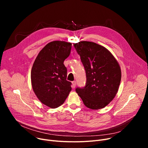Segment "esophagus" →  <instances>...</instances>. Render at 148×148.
Returning a JSON list of instances; mask_svg holds the SVG:
<instances>
[{
  "label": "esophagus",
  "mask_w": 148,
  "mask_h": 148,
  "mask_svg": "<svg viewBox=\"0 0 148 148\" xmlns=\"http://www.w3.org/2000/svg\"><path fill=\"white\" fill-rule=\"evenodd\" d=\"M75 86H76V82H75V81L72 82V88H75Z\"/></svg>",
  "instance_id": "obj_1"
}]
</instances>
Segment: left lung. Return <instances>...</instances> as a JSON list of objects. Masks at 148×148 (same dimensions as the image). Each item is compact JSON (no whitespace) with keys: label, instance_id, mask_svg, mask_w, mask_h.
<instances>
[{"label":"left lung","instance_id":"obj_1","mask_svg":"<svg viewBox=\"0 0 148 148\" xmlns=\"http://www.w3.org/2000/svg\"><path fill=\"white\" fill-rule=\"evenodd\" d=\"M74 46L86 71V83L76 92L85 106L92 110L103 108L117 94L121 80L118 61L104 47L89 41H80Z\"/></svg>","mask_w":148,"mask_h":148}]
</instances>
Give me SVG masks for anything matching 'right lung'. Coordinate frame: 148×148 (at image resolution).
Listing matches in <instances>:
<instances>
[{"label": "right lung", "mask_w": 148, "mask_h": 148, "mask_svg": "<svg viewBox=\"0 0 148 148\" xmlns=\"http://www.w3.org/2000/svg\"><path fill=\"white\" fill-rule=\"evenodd\" d=\"M71 43L49 42L40 51L31 70V83L36 96L44 105L55 108L63 104L71 90L67 81L64 60L71 53Z\"/></svg>", "instance_id": "obj_1"}]
</instances>
